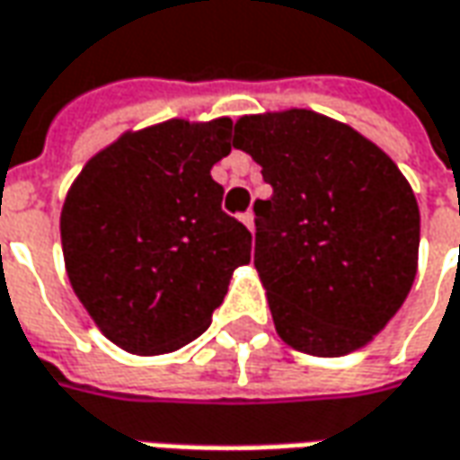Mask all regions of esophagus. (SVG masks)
Returning a JSON list of instances; mask_svg holds the SVG:
<instances>
[{"mask_svg":"<svg viewBox=\"0 0 460 460\" xmlns=\"http://www.w3.org/2000/svg\"><path fill=\"white\" fill-rule=\"evenodd\" d=\"M240 220H243V225L248 227V230H255V215L252 212H245V215H240Z\"/></svg>","mask_w":460,"mask_h":460,"instance_id":"esophagus-1","label":"esophagus"}]
</instances>
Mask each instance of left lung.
Segmentation results:
<instances>
[{"label":"left lung","mask_w":460,"mask_h":460,"mask_svg":"<svg viewBox=\"0 0 460 460\" xmlns=\"http://www.w3.org/2000/svg\"><path fill=\"white\" fill-rule=\"evenodd\" d=\"M233 146L273 187L255 209V268L279 337L341 357L372 341L418 273L420 209L385 151L306 108L235 121Z\"/></svg>","instance_id":"8db88e82"}]
</instances>
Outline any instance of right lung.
Segmentation results:
<instances>
[{"label": "right lung", "mask_w": 460, "mask_h": 460, "mask_svg": "<svg viewBox=\"0 0 460 460\" xmlns=\"http://www.w3.org/2000/svg\"><path fill=\"white\" fill-rule=\"evenodd\" d=\"M230 119L126 131L83 166L60 215L80 304L131 354L174 352L223 304L252 235L223 212L209 169L230 154Z\"/></svg>", "instance_id": "1"}]
</instances>
